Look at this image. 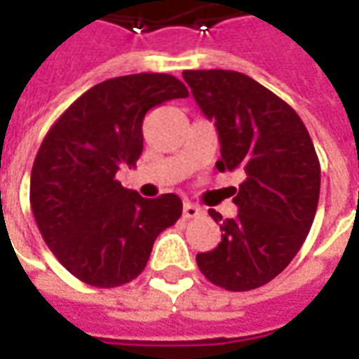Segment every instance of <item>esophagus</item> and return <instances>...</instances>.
<instances>
[{"instance_id":"1","label":"esophagus","mask_w":359,"mask_h":359,"mask_svg":"<svg viewBox=\"0 0 359 359\" xmlns=\"http://www.w3.org/2000/svg\"><path fill=\"white\" fill-rule=\"evenodd\" d=\"M182 215H184L187 219L200 217V215H202V210H200L198 205H194V203L187 202L184 203V208H182Z\"/></svg>"}]
</instances>
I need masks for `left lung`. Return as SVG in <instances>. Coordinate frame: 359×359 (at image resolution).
I'll return each instance as SVG.
<instances>
[{
  "label": "left lung",
  "instance_id": "1",
  "mask_svg": "<svg viewBox=\"0 0 359 359\" xmlns=\"http://www.w3.org/2000/svg\"><path fill=\"white\" fill-rule=\"evenodd\" d=\"M221 144L219 171L241 169L234 219L210 210L221 226L217 248L196 256L213 285L244 292L264 286L292 262L308 236L321 187L313 142L298 113L259 82L236 71H184Z\"/></svg>",
  "mask_w": 359,
  "mask_h": 359
}]
</instances>
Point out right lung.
<instances>
[{
	"instance_id": "add662e5",
	"label": "right lung",
	"mask_w": 359,
	"mask_h": 359,
	"mask_svg": "<svg viewBox=\"0 0 359 359\" xmlns=\"http://www.w3.org/2000/svg\"><path fill=\"white\" fill-rule=\"evenodd\" d=\"M171 74L140 73L95 84L46 134L30 175V205L48 248L86 285L113 288L140 275L157 234L177 223V194L148 200L117 180L136 167L151 107L187 97Z\"/></svg>"
}]
</instances>
